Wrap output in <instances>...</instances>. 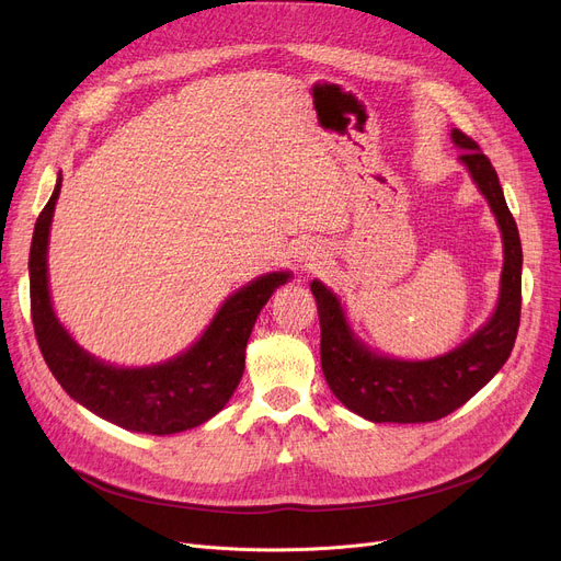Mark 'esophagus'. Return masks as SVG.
<instances>
[{
	"label": "esophagus",
	"mask_w": 561,
	"mask_h": 561,
	"mask_svg": "<svg viewBox=\"0 0 561 561\" xmlns=\"http://www.w3.org/2000/svg\"><path fill=\"white\" fill-rule=\"evenodd\" d=\"M318 259H322V254H320L318 248L311 245V248H307V250L300 252L298 263H300L302 271H311V268H316V265H318Z\"/></svg>",
	"instance_id": "esophagus-1"
}]
</instances>
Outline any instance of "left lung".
Segmentation results:
<instances>
[{"mask_svg":"<svg viewBox=\"0 0 561 561\" xmlns=\"http://www.w3.org/2000/svg\"><path fill=\"white\" fill-rule=\"evenodd\" d=\"M461 147L459 161L486 197L503 231L505 263L500 298L486 325L444 357L402 362L375 355L352 334L334 293L311 282L320 318V364L332 393L355 414L373 423H430L438 421L473 398L505 366L520 322L523 250L518 227L500 188L497 174L473 138L453 129Z\"/></svg>","mask_w":561,"mask_h":561,"instance_id":"left-lung-1","label":"left lung"}]
</instances>
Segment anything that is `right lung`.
<instances>
[{
    "label": "right lung",
    "mask_w": 561,
    "mask_h": 561,
    "mask_svg": "<svg viewBox=\"0 0 561 561\" xmlns=\"http://www.w3.org/2000/svg\"><path fill=\"white\" fill-rule=\"evenodd\" d=\"M61 180L41 211L28 252L32 320L43 359L66 393L117 427L174 434L216 416L229 402L245 368V347L259 311L288 273H268L236 290L180 357L147 368H117L88 355L56 320L47 286V243Z\"/></svg>",
    "instance_id": "obj_1"
}]
</instances>
